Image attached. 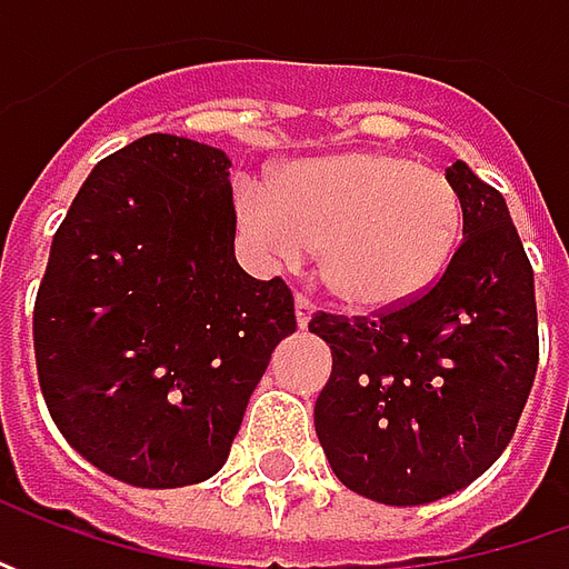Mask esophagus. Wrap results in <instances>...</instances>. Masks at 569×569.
<instances>
[{"label":"esophagus","mask_w":569,"mask_h":569,"mask_svg":"<svg viewBox=\"0 0 569 569\" xmlns=\"http://www.w3.org/2000/svg\"><path fill=\"white\" fill-rule=\"evenodd\" d=\"M295 310H297V326H307L310 317H313V310H317V303H313L307 295H297Z\"/></svg>","instance_id":"1"}]
</instances>
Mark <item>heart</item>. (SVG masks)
Here are the masks:
<instances>
[{
    "label": "heart",
    "instance_id": "heart-1",
    "mask_svg": "<svg viewBox=\"0 0 569 569\" xmlns=\"http://www.w3.org/2000/svg\"><path fill=\"white\" fill-rule=\"evenodd\" d=\"M233 214L247 243L272 266L291 269L322 250L326 288L361 310L421 295L462 228V202L447 173L396 151L303 161L272 187L240 180Z\"/></svg>",
    "mask_w": 569,
    "mask_h": 569
}]
</instances>
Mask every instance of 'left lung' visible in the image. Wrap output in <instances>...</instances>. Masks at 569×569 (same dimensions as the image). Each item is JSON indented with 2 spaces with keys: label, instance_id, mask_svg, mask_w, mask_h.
<instances>
[{
  "label": "left lung",
  "instance_id": "left-lung-1",
  "mask_svg": "<svg viewBox=\"0 0 569 569\" xmlns=\"http://www.w3.org/2000/svg\"><path fill=\"white\" fill-rule=\"evenodd\" d=\"M462 243L421 295L370 317L313 313L332 377L313 421L345 488L389 507L471 485L507 449L538 367L532 262L503 196L447 170Z\"/></svg>",
  "mask_w": 569,
  "mask_h": 569
}]
</instances>
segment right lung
Instances as JSON below:
<instances>
[{
    "instance_id": "right-lung-1",
    "label": "right lung",
    "mask_w": 569,
    "mask_h": 569,
    "mask_svg": "<svg viewBox=\"0 0 569 569\" xmlns=\"http://www.w3.org/2000/svg\"><path fill=\"white\" fill-rule=\"evenodd\" d=\"M228 167L164 132L107 154L37 288L43 402L72 449L136 488L221 469L274 345L297 329L284 278L237 266Z\"/></svg>"
}]
</instances>
